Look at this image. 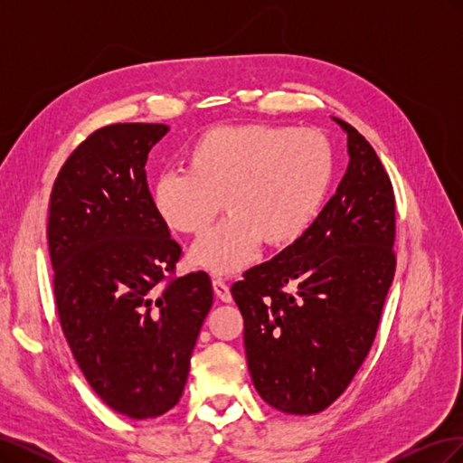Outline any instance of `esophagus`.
Masks as SVG:
<instances>
[{
	"label": "esophagus",
	"mask_w": 463,
	"mask_h": 463,
	"mask_svg": "<svg viewBox=\"0 0 463 463\" xmlns=\"http://www.w3.org/2000/svg\"><path fill=\"white\" fill-rule=\"evenodd\" d=\"M213 288H214V293L216 298L223 303H230L232 301V293H230V286L226 282H222V279H214L213 282Z\"/></svg>",
	"instance_id": "1"
}]
</instances>
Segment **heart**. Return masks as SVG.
I'll return each instance as SVG.
<instances>
[{"label":"heart","instance_id":"obj_1","mask_svg":"<svg viewBox=\"0 0 463 463\" xmlns=\"http://www.w3.org/2000/svg\"><path fill=\"white\" fill-rule=\"evenodd\" d=\"M334 177V150L317 129L247 123L204 133L185 156V170L162 174L152 208L165 228L201 233L228 216L189 250L194 266L233 274L253 260L262 241L279 249L309 230Z\"/></svg>","mask_w":463,"mask_h":463}]
</instances>
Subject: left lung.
<instances>
[{
    "label": "left lung",
    "instance_id": "1",
    "mask_svg": "<svg viewBox=\"0 0 463 463\" xmlns=\"http://www.w3.org/2000/svg\"><path fill=\"white\" fill-rule=\"evenodd\" d=\"M334 121L349 154L338 189L299 240L232 286L253 384L291 415L326 410L352 383L396 270L390 177L365 137Z\"/></svg>",
    "mask_w": 463,
    "mask_h": 463
}]
</instances>
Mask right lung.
Masks as SVG:
<instances>
[{"label":"right lung","instance_id":"obj_1","mask_svg":"<svg viewBox=\"0 0 463 463\" xmlns=\"http://www.w3.org/2000/svg\"><path fill=\"white\" fill-rule=\"evenodd\" d=\"M170 131L116 123L67 158L50 197L48 247L60 322L79 369L111 410H172L213 307L206 272L174 274L181 247L152 208L145 164Z\"/></svg>","mask_w":463,"mask_h":463}]
</instances>
